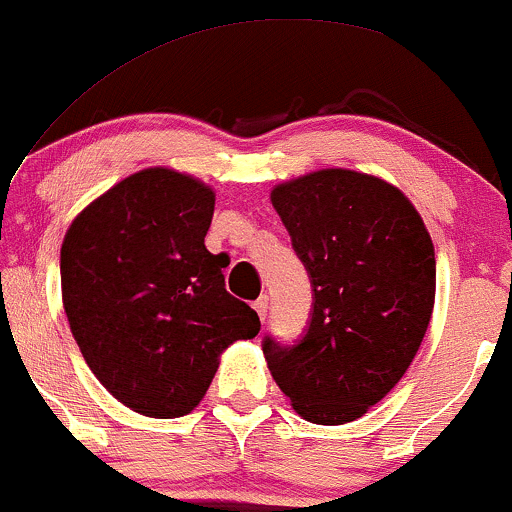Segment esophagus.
I'll return each mask as SVG.
<instances>
[{"mask_svg":"<svg viewBox=\"0 0 512 512\" xmlns=\"http://www.w3.org/2000/svg\"><path fill=\"white\" fill-rule=\"evenodd\" d=\"M254 309H256V314L261 316V321H266V316H268V297H266V294H261V297L256 299Z\"/></svg>","mask_w":512,"mask_h":512,"instance_id":"obj_1","label":"esophagus"}]
</instances>
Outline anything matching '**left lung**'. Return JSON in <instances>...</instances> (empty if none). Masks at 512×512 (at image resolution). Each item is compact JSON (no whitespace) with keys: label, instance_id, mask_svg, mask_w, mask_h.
Listing matches in <instances>:
<instances>
[{"label":"left lung","instance_id":"left-lung-1","mask_svg":"<svg viewBox=\"0 0 512 512\" xmlns=\"http://www.w3.org/2000/svg\"><path fill=\"white\" fill-rule=\"evenodd\" d=\"M314 292L297 345L263 338L270 374L294 412L347 424L410 369L429 328L436 256L422 215L398 186L354 170H318L270 194Z\"/></svg>","mask_w":512,"mask_h":512}]
</instances>
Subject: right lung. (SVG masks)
<instances>
[{
  "instance_id": "obj_1",
  "label": "right lung",
  "mask_w": 512,
  "mask_h": 512,
  "mask_svg": "<svg viewBox=\"0 0 512 512\" xmlns=\"http://www.w3.org/2000/svg\"><path fill=\"white\" fill-rule=\"evenodd\" d=\"M215 194L148 167L114 184L66 230L62 299L83 359L122 405L155 419L189 414L222 350L256 338L258 314L225 290L206 249Z\"/></svg>"
}]
</instances>
